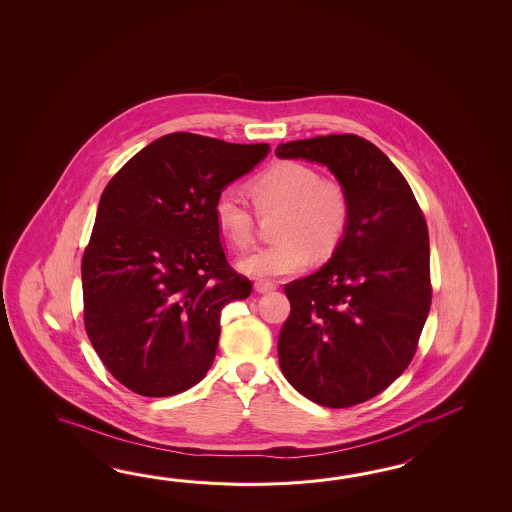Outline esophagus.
I'll return each mask as SVG.
<instances>
[{
    "label": "esophagus",
    "mask_w": 512,
    "mask_h": 512,
    "mask_svg": "<svg viewBox=\"0 0 512 512\" xmlns=\"http://www.w3.org/2000/svg\"><path fill=\"white\" fill-rule=\"evenodd\" d=\"M254 289L260 294L271 293V291L276 289V283L267 282V280H256V282H254Z\"/></svg>",
    "instance_id": "1"
}]
</instances>
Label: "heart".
Here are the masks:
<instances>
[{"label": "heart", "instance_id": "b5f03b06", "mask_svg": "<svg viewBox=\"0 0 512 512\" xmlns=\"http://www.w3.org/2000/svg\"><path fill=\"white\" fill-rule=\"evenodd\" d=\"M254 205L261 214L280 210L276 238L240 261L254 278H276L304 271L315 254L324 260L337 251L348 230L351 205L344 186L320 179L305 164H272L251 183ZM214 218L223 238L238 251L254 241V214L240 192L227 186L214 201Z\"/></svg>", "mask_w": 512, "mask_h": 512}]
</instances>
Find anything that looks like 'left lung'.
<instances>
[{
  "label": "left lung",
  "mask_w": 512,
  "mask_h": 512,
  "mask_svg": "<svg viewBox=\"0 0 512 512\" xmlns=\"http://www.w3.org/2000/svg\"><path fill=\"white\" fill-rule=\"evenodd\" d=\"M276 155L326 164L351 205L331 260L285 285L280 368L313 403H364L408 368L430 311L425 216L397 166L359 135L291 141Z\"/></svg>",
  "instance_id": "obj_1"
}]
</instances>
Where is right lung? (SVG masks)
I'll list each match as a JSON object with an SVG mask.
<instances>
[{
	"label": "right lung",
	"mask_w": 512,
	"mask_h": 512,
	"mask_svg": "<svg viewBox=\"0 0 512 512\" xmlns=\"http://www.w3.org/2000/svg\"><path fill=\"white\" fill-rule=\"evenodd\" d=\"M269 150L177 131L135 153L104 188L82 258L84 324L131 392L168 397L210 370L221 309L252 291L227 261L214 201Z\"/></svg>",
	"instance_id": "obj_1"
}]
</instances>
